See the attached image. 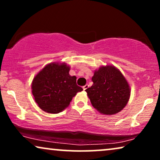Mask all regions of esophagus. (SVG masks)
I'll list each match as a JSON object with an SVG mask.
<instances>
[{
	"label": "esophagus",
	"instance_id": "obj_1",
	"mask_svg": "<svg viewBox=\"0 0 160 160\" xmlns=\"http://www.w3.org/2000/svg\"><path fill=\"white\" fill-rule=\"evenodd\" d=\"M88 87H89V85L88 84L84 85V86H83V89H84V90H86V89L88 88Z\"/></svg>",
	"mask_w": 160,
	"mask_h": 160
}]
</instances>
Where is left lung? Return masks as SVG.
Instances as JSON below:
<instances>
[{"label":"left lung","mask_w":160,"mask_h":160,"mask_svg":"<svg viewBox=\"0 0 160 160\" xmlns=\"http://www.w3.org/2000/svg\"><path fill=\"white\" fill-rule=\"evenodd\" d=\"M92 81L93 84L85 91L96 110L113 115L125 107L130 99V88L119 69L113 65L101 66L95 71Z\"/></svg>","instance_id":"obj_1"}]
</instances>
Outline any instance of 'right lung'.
I'll use <instances>...</instances> for the list:
<instances>
[{
  "label": "right lung",
  "mask_w": 160,
  "mask_h": 160,
  "mask_svg": "<svg viewBox=\"0 0 160 160\" xmlns=\"http://www.w3.org/2000/svg\"><path fill=\"white\" fill-rule=\"evenodd\" d=\"M66 63L52 62L35 76L32 93L39 108L50 113H58L69 106L73 98L83 90L76 84V77L69 74Z\"/></svg>",
  "instance_id": "right-lung-1"
}]
</instances>
